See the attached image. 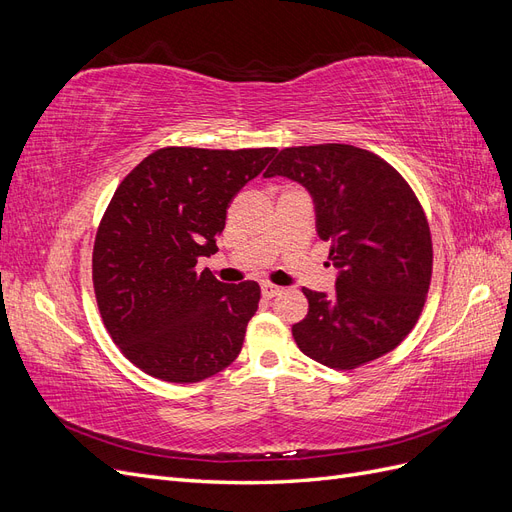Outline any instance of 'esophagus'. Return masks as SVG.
<instances>
[{"instance_id":"34e87169","label":"esophagus","mask_w":512,"mask_h":512,"mask_svg":"<svg viewBox=\"0 0 512 512\" xmlns=\"http://www.w3.org/2000/svg\"><path fill=\"white\" fill-rule=\"evenodd\" d=\"M260 290H262V297L273 299V297H277V294L282 292V286H275V284H269V282H265V284L260 286Z\"/></svg>"}]
</instances>
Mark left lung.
Listing matches in <instances>:
<instances>
[{"label":"left lung","mask_w":512,"mask_h":512,"mask_svg":"<svg viewBox=\"0 0 512 512\" xmlns=\"http://www.w3.org/2000/svg\"><path fill=\"white\" fill-rule=\"evenodd\" d=\"M301 183L316 205V230L339 269L335 294L303 288L307 316L292 324L303 354L354 369L397 348L423 312L433 247L425 211L397 170L352 145L286 147L265 177Z\"/></svg>","instance_id":"obj_1"}]
</instances>
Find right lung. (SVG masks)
<instances>
[{
    "label": "right lung",
    "mask_w": 512,
    "mask_h": 512,
    "mask_svg": "<svg viewBox=\"0 0 512 512\" xmlns=\"http://www.w3.org/2000/svg\"><path fill=\"white\" fill-rule=\"evenodd\" d=\"M275 153L164 147L119 183L91 269L106 331L145 374L190 384L239 356L260 286L222 284L196 262L218 252L230 200Z\"/></svg>",
    "instance_id": "1"
}]
</instances>
